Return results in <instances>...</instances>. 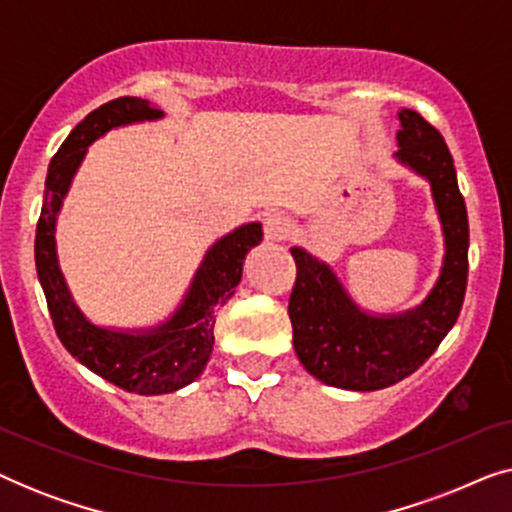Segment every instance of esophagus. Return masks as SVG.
<instances>
[{
  "label": "esophagus",
  "instance_id": "1",
  "mask_svg": "<svg viewBox=\"0 0 512 512\" xmlns=\"http://www.w3.org/2000/svg\"><path fill=\"white\" fill-rule=\"evenodd\" d=\"M261 221H263L265 240L279 242V240H284L286 233H289L291 223H289V219H286L282 212H265Z\"/></svg>",
  "mask_w": 512,
  "mask_h": 512
}]
</instances>
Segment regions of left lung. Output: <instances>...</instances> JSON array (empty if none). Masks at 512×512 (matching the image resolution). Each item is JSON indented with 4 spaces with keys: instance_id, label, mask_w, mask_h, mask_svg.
<instances>
[{
    "instance_id": "8db88e82",
    "label": "left lung",
    "mask_w": 512,
    "mask_h": 512,
    "mask_svg": "<svg viewBox=\"0 0 512 512\" xmlns=\"http://www.w3.org/2000/svg\"><path fill=\"white\" fill-rule=\"evenodd\" d=\"M394 158L431 184L445 237L438 282L422 305L401 314H370L349 298L331 265L293 247L296 284L289 298L293 347L310 375L328 387L375 391L415 373L450 333L468 279V214L452 153L417 111H398Z\"/></svg>"
}]
</instances>
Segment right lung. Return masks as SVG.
Instances as JSON below:
<instances>
[{
  "label": "right lung",
  "instance_id": "right-lung-1",
  "mask_svg": "<svg viewBox=\"0 0 512 512\" xmlns=\"http://www.w3.org/2000/svg\"><path fill=\"white\" fill-rule=\"evenodd\" d=\"M165 111L142 97H118L90 111L55 153L34 240L39 284L44 289L55 333L69 354L95 375L130 394H172L205 370L214 347L216 312L235 293L249 249L263 240L261 223H244L216 240L202 258L184 300L163 324L135 331L104 328L90 321L69 291L55 251V223L88 146L109 130L158 121Z\"/></svg>",
  "mask_w": 512,
  "mask_h": 512
}]
</instances>
